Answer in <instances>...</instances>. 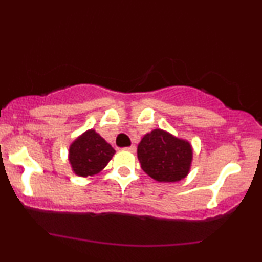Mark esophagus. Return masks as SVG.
I'll use <instances>...</instances> for the list:
<instances>
[{
	"label": "esophagus",
	"mask_w": 262,
	"mask_h": 262,
	"mask_svg": "<svg viewBox=\"0 0 262 262\" xmlns=\"http://www.w3.org/2000/svg\"><path fill=\"white\" fill-rule=\"evenodd\" d=\"M125 150H128V151H130V152H135V146L130 145V146H128V148H125Z\"/></svg>",
	"instance_id": "esophagus-1"
}]
</instances>
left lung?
Here are the masks:
<instances>
[{"instance_id": "8db88e82", "label": "left lung", "mask_w": 262, "mask_h": 262, "mask_svg": "<svg viewBox=\"0 0 262 262\" xmlns=\"http://www.w3.org/2000/svg\"><path fill=\"white\" fill-rule=\"evenodd\" d=\"M192 151L187 140L169 132L154 129L145 134L138 145V159L144 172L159 182H177L188 175Z\"/></svg>"}]
</instances>
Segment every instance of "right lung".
Instances as JSON below:
<instances>
[{
	"label": "right lung",
	"mask_w": 262,
	"mask_h": 262,
	"mask_svg": "<svg viewBox=\"0 0 262 262\" xmlns=\"http://www.w3.org/2000/svg\"><path fill=\"white\" fill-rule=\"evenodd\" d=\"M114 152L116 150L100 134L90 129L71 143L69 161L77 176H93L107 166Z\"/></svg>",
	"instance_id": "obj_1"
}]
</instances>
